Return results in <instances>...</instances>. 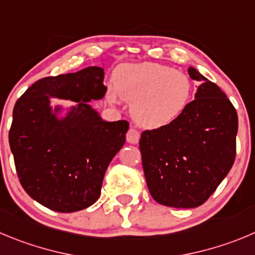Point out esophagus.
<instances>
[{
  "label": "esophagus",
  "instance_id": "obj_1",
  "mask_svg": "<svg viewBox=\"0 0 255 255\" xmlns=\"http://www.w3.org/2000/svg\"><path fill=\"white\" fill-rule=\"evenodd\" d=\"M139 137H141V133H139L138 129L130 127L127 132V141L129 143H138Z\"/></svg>",
  "mask_w": 255,
  "mask_h": 255
}]
</instances>
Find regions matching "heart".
I'll use <instances>...</instances> for the list:
<instances>
[{
	"label": "heart",
	"mask_w": 255,
	"mask_h": 255,
	"mask_svg": "<svg viewBox=\"0 0 255 255\" xmlns=\"http://www.w3.org/2000/svg\"><path fill=\"white\" fill-rule=\"evenodd\" d=\"M130 103V113L148 128L167 126L181 116L194 95V83L186 73L154 63L126 64L116 73V90L108 98Z\"/></svg>",
	"instance_id": "b5f03b06"
}]
</instances>
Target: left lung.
<instances>
[{
  "mask_svg": "<svg viewBox=\"0 0 255 255\" xmlns=\"http://www.w3.org/2000/svg\"><path fill=\"white\" fill-rule=\"evenodd\" d=\"M201 85L172 123L144 130L139 139L144 177L157 203L189 209L203 205L232 168L237 153L238 114L220 88L194 68Z\"/></svg>",
  "mask_w": 255,
  "mask_h": 255,
  "instance_id": "obj_1",
  "label": "left lung"
}]
</instances>
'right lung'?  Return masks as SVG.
Returning a JSON list of instances; mask_svg holds the SVG:
<instances>
[{
  "label": "right lung",
  "instance_id": "1",
  "mask_svg": "<svg viewBox=\"0 0 255 255\" xmlns=\"http://www.w3.org/2000/svg\"><path fill=\"white\" fill-rule=\"evenodd\" d=\"M103 78L98 66L42 78L16 102L8 132L16 172L28 196L50 210L74 213L93 205L107 167L125 144L129 123L104 122L87 103L103 98ZM50 96L78 107L59 121Z\"/></svg>",
  "mask_w": 255,
  "mask_h": 255
}]
</instances>
